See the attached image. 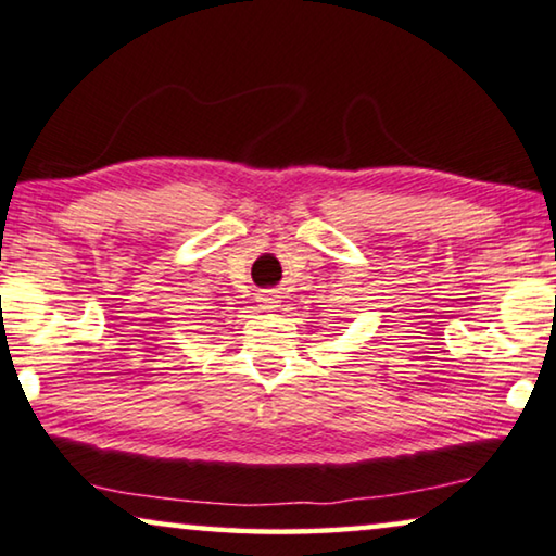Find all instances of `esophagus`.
<instances>
[{
  "label": "esophagus",
  "instance_id": "esophagus-1",
  "mask_svg": "<svg viewBox=\"0 0 556 556\" xmlns=\"http://www.w3.org/2000/svg\"><path fill=\"white\" fill-rule=\"evenodd\" d=\"M275 306H277L275 296H264V309H275Z\"/></svg>",
  "mask_w": 556,
  "mask_h": 556
}]
</instances>
